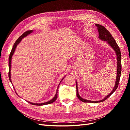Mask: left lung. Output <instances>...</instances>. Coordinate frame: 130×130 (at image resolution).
Here are the masks:
<instances>
[{"mask_svg":"<svg viewBox=\"0 0 130 130\" xmlns=\"http://www.w3.org/2000/svg\"><path fill=\"white\" fill-rule=\"evenodd\" d=\"M96 26L98 28V32H99V38L100 40L106 41L107 42L109 45L115 50V52L116 54V56H117V77H116V83L115 86L114 87L113 90L111 91V92L108 95L106 96L104 99H102L99 101H91V100H88L84 99L83 98H81L80 95L79 94H78V87H77V81H76V95L77 98L79 99L81 101L84 102V103H101L105 100H106L107 98L115 92V90L117 89L118 86L119 85V82L120 80V77L121 75V52L119 47L117 44L116 41L115 39L112 37L111 34H110L109 31L106 29L105 27L102 26L101 25H99L98 24H95Z\"/></svg>","mask_w":130,"mask_h":130,"instance_id":"left-lung-1","label":"left lung"}]
</instances>
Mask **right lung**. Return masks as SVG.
<instances>
[{"mask_svg": "<svg viewBox=\"0 0 130 130\" xmlns=\"http://www.w3.org/2000/svg\"><path fill=\"white\" fill-rule=\"evenodd\" d=\"M33 31H33V30H32L27 31H26V32H25L24 34H23L22 35V36H21L20 37H19L17 39L16 41L15 42L14 44V45H13V48H12V50H11V53H10V56H9V77L10 81L11 82L12 84V83L11 79V60H12V56L13 55V54H14V52H15V48H16V47H17V45L19 44V43L21 42V41H22V39H23V38H24V37H26V36H27V35H29L31 33H32V32H33ZM65 76H64L63 77L61 81H60V84H59V85H58V87H57V90H56V94H55V96H54V98H53V99H52L50 100H49V101H48L45 102V103H41V104H37V103H31V102H29V101H27V102H28L29 103L31 104V105H37V106H42V105H48V104H52V103H54V102L57 99V91H58V89L59 86H60V83L61 82V81L63 80V79L64 77H65ZM13 88H14V87H13ZM15 93H16V92H15ZM16 94H17V93H16Z\"/></svg>", "mask_w": 130, "mask_h": 130, "instance_id": "1", "label": "right lung"}]
</instances>
